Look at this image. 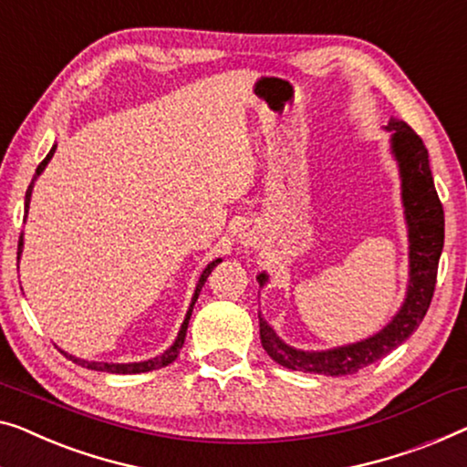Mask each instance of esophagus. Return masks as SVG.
Here are the masks:
<instances>
[{
	"instance_id": "esophagus-1",
	"label": "esophagus",
	"mask_w": 467,
	"mask_h": 467,
	"mask_svg": "<svg viewBox=\"0 0 467 467\" xmlns=\"http://www.w3.org/2000/svg\"><path fill=\"white\" fill-rule=\"evenodd\" d=\"M257 239H260V233H257V228L254 226V224H247L241 228V233H239V241L243 243V245H255L257 243Z\"/></svg>"
}]
</instances>
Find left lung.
<instances>
[{
    "label": "left lung",
    "mask_w": 467,
    "mask_h": 467,
    "mask_svg": "<svg viewBox=\"0 0 467 467\" xmlns=\"http://www.w3.org/2000/svg\"><path fill=\"white\" fill-rule=\"evenodd\" d=\"M392 131V152L399 161L402 180V205L409 226V289L402 308L384 329L363 342L348 344L331 350L304 352L291 348L276 336L264 318H260V339L268 357L291 371L318 375H350L358 368L375 363L396 346H400L420 327L432 302L436 287L438 260L444 245V212L434 189L430 171L428 149L421 138L405 121L392 119L388 125ZM268 275H257V283L264 287Z\"/></svg>",
    "instance_id": "1"
}]
</instances>
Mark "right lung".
<instances>
[{"mask_svg": "<svg viewBox=\"0 0 467 467\" xmlns=\"http://www.w3.org/2000/svg\"><path fill=\"white\" fill-rule=\"evenodd\" d=\"M54 150H56V144L52 146V150L47 152L44 161H41V163L37 165V170H35V176H33V180H31L29 189H26V194H25V220H26V212H29V201H31V192H33V184H35V180H37L39 173L46 170V165L50 163V159L54 157ZM20 254H23V234H20V239H18V260H20ZM220 262H222V260H220V257H218V260H213V262L207 264V268L203 270V275H201L199 283H197V289H194L192 302H191V306H189V312H186V317H184V323H182V327H180V331H178V337H176V342H173L170 348H167V350H165L163 354H159V357H155V358L142 360V363H121V365H119V363H88V360L75 358V357H71V354H67V352H65V357H67L68 360H73V363L81 365V367H88V368H92V371L123 373V375H125V373H146V371H152V368H161V367H167V365H170V363H173V360L178 358L180 350H182V346H184L186 329H189V321H191V315H192V306H194V302H197V297H199V291H201V287H203V285H205L207 276L212 275V270H213L215 266H218Z\"/></svg>", "mask_w": 467, "mask_h": 467, "instance_id": "obj_1", "label": "right lung"}]
</instances>
